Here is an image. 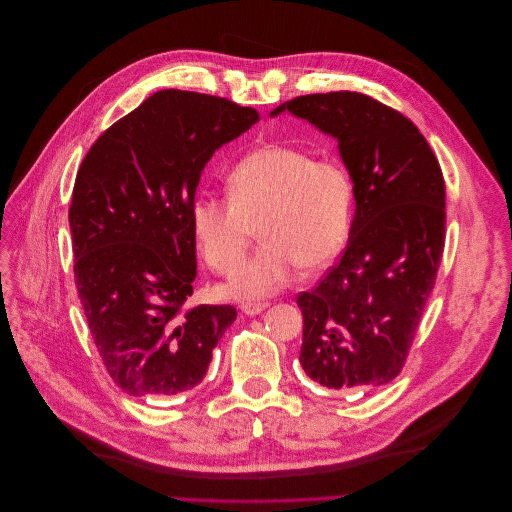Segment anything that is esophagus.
I'll return each instance as SVG.
<instances>
[{"mask_svg":"<svg viewBox=\"0 0 512 512\" xmlns=\"http://www.w3.org/2000/svg\"><path fill=\"white\" fill-rule=\"evenodd\" d=\"M268 306H270V302H242L240 309L244 315L254 317V315H260L262 311H266Z\"/></svg>","mask_w":512,"mask_h":512,"instance_id":"esophagus-1","label":"esophagus"}]
</instances>
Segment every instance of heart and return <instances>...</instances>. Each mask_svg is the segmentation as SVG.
Listing matches in <instances>:
<instances>
[{"label":"heart","instance_id":"obj_1","mask_svg":"<svg viewBox=\"0 0 512 512\" xmlns=\"http://www.w3.org/2000/svg\"><path fill=\"white\" fill-rule=\"evenodd\" d=\"M230 197L199 195L191 206L197 250L218 272L234 270L258 226L264 246L226 284L234 298H262L304 270L329 266L343 250L353 214V181L335 159L292 145H266L228 175Z\"/></svg>","mask_w":512,"mask_h":512}]
</instances>
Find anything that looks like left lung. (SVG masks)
<instances>
[{
	"mask_svg": "<svg viewBox=\"0 0 512 512\" xmlns=\"http://www.w3.org/2000/svg\"><path fill=\"white\" fill-rule=\"evenodd\" d=\"M288 111L339 143L355 216L337 266L296 304L300 365L317 383L375 389L403 367L436 282L446 234L440 163L418 127L359 92L296 96Z\"/></svg>",
	"mask_w": 512,
	"mask_h": 512,
	"instance_id": "left-lung-1",
	"label": "left lung"
}]
</instances>
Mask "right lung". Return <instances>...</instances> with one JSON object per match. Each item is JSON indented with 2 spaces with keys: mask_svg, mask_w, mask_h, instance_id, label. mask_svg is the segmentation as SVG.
<instances>
[{
  "mask_svg": "<svg viewBox=\"0 0 512 512\" xmlns=\"http://www.w3.org/2000/svg\"><path fill=\"white\" fill-rule=\"evenodd\" d=\"M258 121L220 96L159 90L102 133L78 169L68 212L76 288L96 349L129 395L195 387L236 321L230 304H187L191 206L212 155Z\"/></svg>",
  "mask_w": 512,
  "mask_h": 512,
  "instance_id": "right-lung-1",
  "label": "right lung"
}]
</instances>
